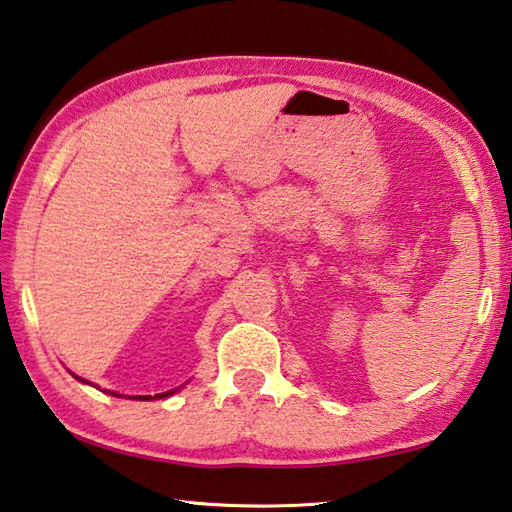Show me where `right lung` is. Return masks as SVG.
Instances as JSON below:
<instances>
[{"instance_id":"obj_1","label":"right lung","mask_w":512,"mask_h":512,"mask_svg":"<svg viewBox=\"0 0 512 512\" xmlns=\"http://www.w3.org/2000/svg\"><path fill=\"white\" fill-rule=\"evenodd\" d=\"M75 379H80V376H75ZM109 394H113V397H120V394H115V392H109ZM169 394L171 392H162V394H156V397H136V399H144V401H147V399H162V397H169Z\"/></svg>"}]
</instances>
